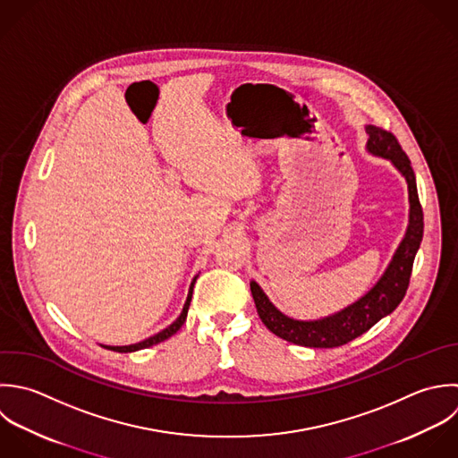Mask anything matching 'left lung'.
Here are the masks:
<instances>
[{
	"label": "left lung",
	"mask_w": 458,
	"mask_h": 458,
	"mask_svg": "<svg viewBox=\"0 0 458 458\" xmlns=\"http://www.w3.org/2000/svg\"><path fill=\"white\" fill-rule=\"evenodd\" d=\"M369 135L368 151L387 158L394 164V167L405 176L409 185V226L407 233L398 246L389 267L377 282V285L364 294L353 305L343 309L341 312L316 319V321H300L282 314L264 294L257 282H251V294L255 300L257 312L269 332L278 335L284 341H289L298 346L307 348H337L343 346L359 335L366 334L371 327H375L382 318L389 316L405 298V293L411 284L412 266L420 244L423 241V208L418 196L416 174L411 165L407 153L402 149L398 139L378 126H366Z\"/></svg>",
	"instance_id": "1"
}]
</instances>
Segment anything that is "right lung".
Masks as SVG:
<instances>
[{
    "label": "right lung",
    "instance_id": "obj_1",
    "mask_svg": "<svg viewBox=\"0 0 458 458\" xmlns=\"http://www.w3.org/2000/svg\"><path fill=\"white\" fill-rule=\"evenodd\" d=\"M196 278H198V276H194V280H192V284H191V287H189V294H187V300H185L183 310H182V314L178 316V319H176L173 325H169L165 330H162V332L155 334L153 337H148V339H144V341H140V343H137V344H130V346H103V348H106V350H112V352H117V353H130V352H137V350H144V348H149V346H153V344H158V343H162V341L169 339L171 335H174V334H176V332L182 328V325L185 323V318H187V310H189V305H191V298H192V287H194V282H196Z\"/></svg>",
    "mask_w": 458,
    "mask_h": 458
}]
</instances>
